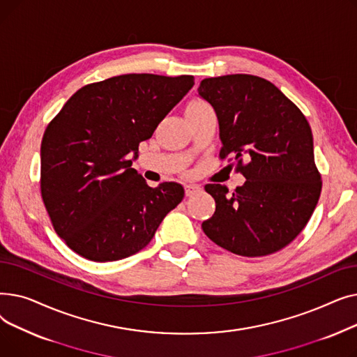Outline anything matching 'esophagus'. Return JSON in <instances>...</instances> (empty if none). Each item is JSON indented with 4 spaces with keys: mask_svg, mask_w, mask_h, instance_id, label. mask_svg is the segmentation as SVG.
<instances>
[{
    "mask_svg": "<svg viewBox=\"0 0 357 357\" xmlns=\"http://www.w3.org/2000/svg\"><path fill=\"white\" fill-rule=\"evenodd\" d=\"M201 192V186L199 185H185V195L186 197H192L195 194Z\"/></svg>",
    "mask_w": 357,
    "mask_h": 357,
    "instance_id": "34e87169",
    "label": "esophagus"
}]
</instances>
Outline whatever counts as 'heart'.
<instances>
[{
  "instance_id": "obj_1",
  "label": "heart",
  "mask_w": 357,
  "mask_h": 357,
  "mask_svg": "<svg viewBox=\"0 0 357 357\" xmlns=\"http://www.w3.org/2000/svg\"><path fill=\"white\" fill-rule=\"evenodd\" d=\"M208 109H213V108L207 101H204L201 98H192L188 102V105H186V116H197Z\"/></svg>"
}]
</instances>
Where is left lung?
<instances>
[{
	"instance_id": "8db88e82",
	"label": "left lung",
	"mask_w": 357,
	"mask_h": 357,
	"mask_svg": "<svg viewBox=\"0 0 357 357\" xmlns=\"http://www.w3.org/2000/svg\"><path fill=\"white\" fill-rule=\"evenodd\" d=\"M198 93L215 109L222 147L245 185L229 192L207 183L215 213L202 222L215 245L259 257L288 246L304 230L321 194L311 127L285 93L248 73L201 81Z\"/></svg>"
}]
</instances>
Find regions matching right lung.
<instances>
[{
    "label": "right lung",
    "instance_id": "1",
    "mask_svg": "<svg viewBox=\"0 0 357 357\" xmlns=\"http://www.w3.org/2000/svg\"><path fill=\"white\" fill-rule=\"evenodd\" d=\"M192 85V75H120L78 89L47 124L40 194L75 253L93 261L135 255L182 201L179 183L150 188L130 156Z\"/></svg>",
    "mask_w": 357,
    "mask_h": 357
}]
</instances>
